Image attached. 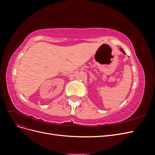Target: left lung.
<instances>
[{
	"mask_svg": "<svg viewBox=\"0 0 155 155\" xmlns=\"http://www.w3.org/2000/svg\"><path fill=\"white\" fill-rule=\"evenodd\" d=\"M120 50H121V51H122V52H123L124 54H125V51H124V50L123 49H121V48H120Z\"/></svg>",
	"mask_w": 155,
	"mask_h": 155,
	"instance_id": "left-lung-1",
	"label": "left lung"
}]
</instances>
